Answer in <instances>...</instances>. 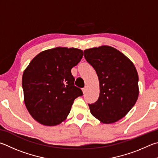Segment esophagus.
<instances>
[{
  "mask_svg": "<svg viewBox=\"0 0 158 158\" xmlns=\"http://www.w3.org/2000/svg\"><path fill=\"white\" fill-rule=\"evenodd\" d=\"M82 92H83V94H85V93H86V92H87V87H85L84 88H82Z\"/></svg>",
  "mask_w": 158,
  "mask_h": 158,
  "instance_id": "obj_1",
  "label": "esophagus"
}]
</instances>
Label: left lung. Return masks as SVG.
<instances>
[{
    "label": "left lung",
    "mask_w": 158,
    "mask_h": 158,
    "mask_svg": "<svg viewBox=\"0 0 158 158\" xmlns=\"http://www.w3.org/2000/svg\"><path fill=\"white\" fill-rule=\"evenodd\" d=\"M84 53L100 84L98 100L89 104L90 112L102 123H114L128 114L138 98L136 68L125 55L111 46L87 49Z\"/></svg>",
    "instance_id": "left-lung-1"
}]
</instances>
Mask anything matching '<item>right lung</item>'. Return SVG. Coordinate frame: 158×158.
Here are the masks:
<instances>
[{"label":"right lung","mask_w":158,"mask_h":158,"mask_svg":"<svg viewBox=\"0 0 158 158\" xmlns=\"http://www.w3.org/2000/svg\"><path fill=\"white\" fill-rule=\"evenodd\" d=\"M82 56L81 49L57 47L41 52L25 69L22 77L25 105L37 122L49 126L62 123L75 99L83 94L74 85L71 71Z\"/></svg>","instance_id":"obj_1"}]
</instances>
